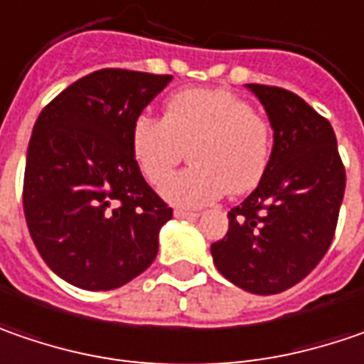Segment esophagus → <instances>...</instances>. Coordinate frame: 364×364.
Returning a JSON list of instances; mask_svg holds the SVG:
<instances>
[{
    "label": "esophagus",
    "instance_id": "esophagus-1",
    "mask_svg": "<svg viewBox=\"0 0 364 364\" xmlns=\"http://www.w3.org/2000/svg\"><path fill=\"white\" fill-rule=\"evenodd\" d=\"M175 218H185V220H196L198 213L187 212V210H175Z\"/></svg>",
    "mask_w": 364,
    "mask_h": 364
}]
</instances>
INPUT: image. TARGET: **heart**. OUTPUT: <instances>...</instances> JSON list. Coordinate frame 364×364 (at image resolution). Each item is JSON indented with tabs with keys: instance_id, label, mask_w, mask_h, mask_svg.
I'll list each match as a JSON object with an SVG mask.
<instances>
[{
	"instance_id": "1",
	"label": "heart",
	"mask_w": 364,
	"mask_h": 364,
	"mask_svg": "<svg viewBox=\"0 0 364 364\" xmlns=\"http://www.w3.org/2000/svg\"><path fill=\"white\" fill-rule=\"evenodd\" d=\"M190 151L192 166L163 185L166 201L199 208L226 189L240 196L264 177L273 154L271 122L226 89H187L165 103L163 119L138 116L130 151L144 179L161 185Z\"/></svg>"
}]
</instances>
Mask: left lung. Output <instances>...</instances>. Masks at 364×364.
<instances>
[{"label": "left lung", "mask_w": 364, "mask_h": 364, "mask_svg": "<svg viewBox=\"0 0 364 364\" xmlns=\"http://www.w3.org/2000/svg\"><path fill=\"white\" fill-rule=\"evenodd\" d=\"M273 126L261 183L228 212L213 264L240 289L273 295L316 269L332 245L346 173L330 122L291 91L248 83Z\"/></svg>", "instance_id": "8db88e82"}]
</instances>
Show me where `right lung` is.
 Masks as SVG:
<instances>
[{
	"label": "right lung",
	"instance_id": "right-lung-1",
	"mask_svg": "<svg viewBox=\"0 0 364 364\" xmlns=\"http://www.w3.org/2000/svg\"><path fill=\"white\" fill-rule=\"evenodd\" d=\"M171 79L102 69L60 91L34 124L26 154V224L44 262L75 287H122L159 252V230L173 208L144 181L130 132Z\"/></svg>",
	"mask_w": 364,
	"mask_h": 364
}]
</instances>
